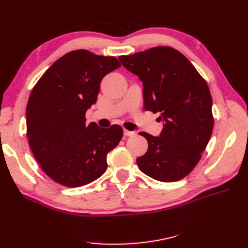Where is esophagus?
Here are the masks:
<instances>
[{
	"instance_id": "34e87169",
	"label": "esophagus",
	"mask_w": 248,
	"mask_h": 248,
	"mask_svg": "<svg viewBox=\"0 0 248 248\" xmlns=\"http://www.w3.org/2000/svg\"><path fill=\"white\" fill-rule=\"evenodd\" d=\"M124 134H125V136H127V137H131V136H133L134 132L133 131H129V130H127V129H124Z\"/></svg>"
}]
</instances>
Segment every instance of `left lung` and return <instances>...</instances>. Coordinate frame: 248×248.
Masks as SVG:
<instances>
[{"label": "left lung", "mask_w": 248, "mask_h": 248, "mask_svg": "<svg viewBox=\"0 0 248 248\" xmlns=\"http://www.w3.org/2000/svg\"><path fill=\"white\" fill-rule=\"evenodd\" d=\"M142 81L145 109L160 112L159 137L140 132L148 151L137 159L140 170L157 181L175 182L197 166L212 136V97L206 80L185 56L157 46L119 58Z\"/></svg>", "instance_id": "1"}]
</instances>
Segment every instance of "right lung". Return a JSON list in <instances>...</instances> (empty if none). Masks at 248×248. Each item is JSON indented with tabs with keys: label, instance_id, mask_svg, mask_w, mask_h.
Here are the masks:
<instances>
[{
	"label": "right lung",
	"instance_id": "right-lung-1",
	"mask_svg": "<svg viewBox=\"0 0 248 248\" xmlns=\"http://www.w3.org/2000/svg\"><path fill=\"white\" fill-rule=\"evenodd\" d=\"M120 66L115 57L73 50L57 60L33 88L26 110L29 145L54 181L79 187L106 171L108 153L118 146L123 129L87 125L85 115L96 103L102 78Z\"/></svg>",
	"mask_w": 248,
	"mask_h": 248
}]
</instances>
